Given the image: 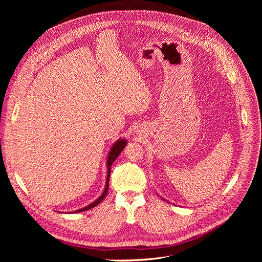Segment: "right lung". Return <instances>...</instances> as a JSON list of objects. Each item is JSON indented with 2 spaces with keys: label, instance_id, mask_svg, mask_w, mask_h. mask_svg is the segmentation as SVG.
<instances>
[{
  "label": "right lung",
  "instance_id": "right-lung-1",
  "mask_svg": "<svg viewBox=\"0 0 262 262\" xmlns=\"http://www.w3.org/2000/svg\"><path fill=\"white\" fill-rule=\"evenodd\" d=\"M126 144H127V140H126V139H119V140H117V141L113 144L112 148H110V150H109L108 158H107V163H106V166H107L106 184H105V189H104V191H103V193L101 194V196H99V199H96L93 203H91V204H89L88 206H86V207L81 208V209H78V210H75V211H73L72 213H76V212H81V211L89 210V209L95 207L96 205H99V204L104 200V198H105L106 194H107L108 187H109V177H110V172H112V170H110V168H112L113 162L118 158V156L121 154V152L124 149V147L126 146ZM70 213H71V212H70Z\"/></svg>",
  "mask_w": 262,
  "mask_h": 262
}]
</instances>
